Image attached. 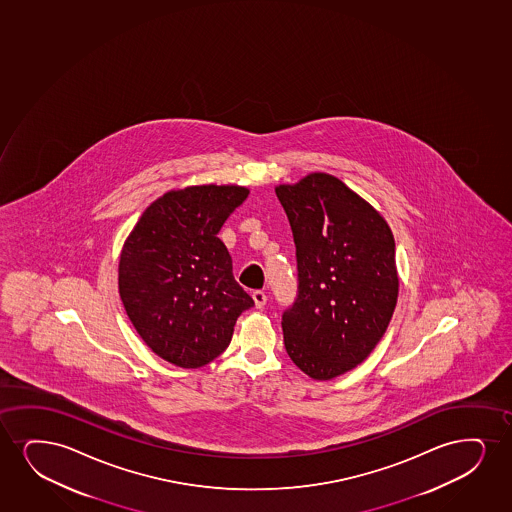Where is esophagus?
Here are the masks:
<instances>
[{
  "instance_id": "34e87169",
  "label": "esophagus",
  "mask_w": 512,
  "mask_h": 512,
  "mask_svg": "<svg viewBox=\"0 0 512 512\" xmlns=\"http://www.w3.org/2000/svg\"><path fill=\"white\" fill-rule=\"evenodd\" d=\"M253 299H254V305H256V308H265L266 305V294L263 291H254L253 292Z\"/></svg>"
}]
</instances>
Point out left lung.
Instances as JSON below:
<instances>
[{
	"label": "left lung",
	"instance_id": "obj_1",
	"mask_svg": "<svg viewBox=\"0 0 512 512\" xmlns=\"http://www.w3.org/2000/svg\"><path fill=\"white\" fill-rule=\"evenodd\" d=\"M291 223L298 296L282 315L287 355L329 381L376 348L395 311L398 273L391 228L336 176L311 173L275 188Z\"/></svg>",
	"mask_w": 512,
	"mask_h": 512
}]
</instances>
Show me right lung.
<instances>
[{"label": "right lung", "instance_id": "obj_1", "mask_svg": "<svg viewBox=\"0 0 512 512\" xmlns=\"http://www.w3.org/2000/svg\"><path fill=\"white\" fill-rule=\"evenodd\" d=\"M247 195L237 185L171 190L143 211L124 242V310L150 350L176 367L213 362L232 341L240 313L254 306L216 237Z\"/></svg>", "mask_w": 512, "mask_h": 512}]
</instances>
